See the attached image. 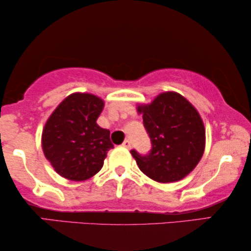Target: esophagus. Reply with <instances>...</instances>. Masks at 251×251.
Here are the masks:
<instances>
[{
	"mask_svg": "<svg viewBox=\"0 0 251 251\" xmlns=\"http://www.w3.org/2000/svg\"><path fill=\"white\" fill-rule=\"evenodd\" d=\"M122 146L126 147V149H130V147H131V143H130L129 139H126L125 142L122 143Z\"/></svg>",
	"mask_w": 251,
	"mask_h": 251,
	"instance_id": "1",
	"label": "esophagus"
}]
</instances>
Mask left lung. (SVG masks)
<instances>
[{
  "instance_id": "1",
  "label": "left lung",
  "mask_w": 251,
  "mask_h": 251,
  "mask_svg": "<svg viewBox=\"0 0 251 251\" xmlns=\"http://www.w3.org/2000/svg\"><path fill=\"white\" fill-rule=\"evenodd\" d=\"M152 149L130 153L139 169L159 183L183 179L197 167L204 152L205 130L194 106L177 92H163L149 105L138 106Z\"/></svg>"
}]
</instances>
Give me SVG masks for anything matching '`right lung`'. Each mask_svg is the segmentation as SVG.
I'll use <instances>...</instances> for the list:
<instances>
[{"instance_id":"1","label":"right lung","mask_w":251,"mask_h":251,"mask_svg":"<svg viewBox=\"0 0 251 251\" xmlns=\"http://www.w3.org/2000/svg\"><path fill=\"white\" fill-rule=\"evenodd\" d=\"M104 101L91 94H72L58 105L44 126L42 149L61 177L81 181L102 168L114 147L109 130L97 125Z\"/></svg>"}]
</instances>
